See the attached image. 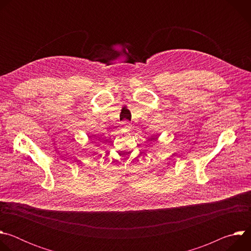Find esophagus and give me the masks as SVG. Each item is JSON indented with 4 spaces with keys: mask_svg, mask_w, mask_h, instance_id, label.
<instances>
[{
    "mask_svg": "<svg viewBox=\"0 0 251 251\" xmlns=\"http://www.w3.org/2000/svg\"><path fill=\"white\" fill-rule=\"evenodd\" d=\"M122 128L129 131V130L132 128V124L129 123L128 121H123V122H122Z\"/></svg>",
    "mask_w": 251,
    "mask_h": 251,
    "instance_id": "34e87169",
    "label": "esophagus"
}]
</instances>
